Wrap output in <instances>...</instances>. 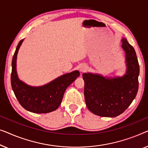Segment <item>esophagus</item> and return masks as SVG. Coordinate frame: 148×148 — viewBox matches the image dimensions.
<instances>
[{
    "instance_id": "obj_1",
    "label": "esophagus",
    "mask_w": 148,
    "mask_h": 148,
    "mask_svg": "<svg viewBox=\"0 0 148 148\" xmlns=\"http://www.w3.org/2000/svg\"><path fill=\"white\" fill-rule=\"evenodd\" d=\"M86 66H81V67L80 68V70L81 72H84L86 71Z\"/></svg>"
}]
</instances>
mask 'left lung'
I'll return each instance as SVG.
<instances>
[{
  "label": "left lung",
  "mask_w": 148,
  "mask_h": 148,
  "mask_svg": "<svg viewBox=\"0 0 148 148\" xmlns=\"http://www.w3.org/2000/svg\"><path fill=\"white\" fill-rule=\"evenodd\" d=\"M127 66L122 78H105L100 75L83 74L84 98L87 108L95 115L115 117L123 113L138 91L139 66L134 47L122 39Z\"/></svg>",
  "instance_id": "left-lung-1"
}]
</instances>
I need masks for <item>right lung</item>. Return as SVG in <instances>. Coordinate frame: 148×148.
<instances>
[{
	"instance_id": "1",
	"label": "right lung",
	"mask_w": 148,
	"mask_h": 148,
	"mask_svg": "<svg viewBox=\"0 0 148 148\" xmlns=\"http://www.w3.org/2000/svg\"><path fill=\"white\" fill-rule=\"evenodd\" d=\"M23 41L18 43L12 60L11 82L14 95L20 105L32 113H47L55 111L62 103L66 89L80 76V73L74 71L64 74L43 86H27L18 80L16 71V56Z\"/></svg>"
}]
</instances>
